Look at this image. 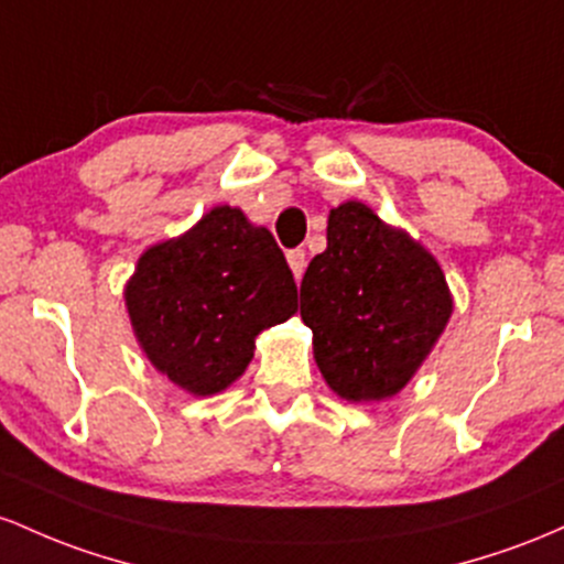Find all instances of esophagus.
I'll use <instances>...</instances> for the list:
<instances>
[{"label": "esophagus", "mask_w": 564, "mask_h": 564, "mask_svg": "<svg viewBox=\"0 0 564 564\" xmlns=\"http://www.w3.org/2000/svg\"><path fill=\"white\" fill-rule=\"evenodd\" d=\"M288 263H290V271H293L295 282H301L303 271H306V252H303V250H290L288 252Z\"/></svg>", "instance_id": "esophagus-1"}]
</instances>
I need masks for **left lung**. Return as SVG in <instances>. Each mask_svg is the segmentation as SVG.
<instances>
[{"label":"left lung","instance_id":"1","mask_svg":"<svg viewBox=\"0 0 564 564\" xmlns=\"http://www.w3.org/2000/svg\"><path fill=\"white\" fill-rule=\"evenodd\" d=\"M453 293L419 239L365 202L327 215V250L301 282V319L314 362L346 402H381L410 383L445 333Z\"/></svg>","mask_w":564,"mask_h":564}]
</instances>
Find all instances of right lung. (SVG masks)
I'll return each instance as SVG.
<instances>
[{"label":"right lung","mask_w":564,"mask_h":564,"mask_svg":"<svg viewBox=\"0 0 564 564\" xmlns=\"http://www.w3.org/2000/svg\"><path fill=\"white\" fill-rule=\"evenodd\" d=\"M124 306L145 359L186 394L213 397L248 370L258 335L299 312V288L271 231L218 205L143 250Z\"/></svg>","instance_id":"obj_1"}]
</instances>
